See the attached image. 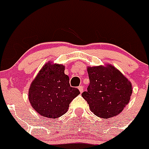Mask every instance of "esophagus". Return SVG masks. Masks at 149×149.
Instances as JSON below:
<instances>
[{
	"mask_svg": "<svg viewBox=\"0 0 149 149\" xmlns=\"http://www.w3.org/2000/svg\"><path fill=\"white\" fill-rule=\"evenodd\" d=\"M78 90H79V91L81 93H83V91H84V87H83V86H79V87H78Z\"/></svg>",
	"mask_w": 149,
	"mask_h": 149,
	"instance_id": "34e87169",
	"label": "esophagus"
}]
</instances>
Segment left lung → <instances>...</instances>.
<instances>
[{
	"instance_id": "1",
	"label": "left lung",
	"mask_w": 149,
	"mask_h": 149,
	"mask_svg": "<svg viewBox=\"0 0 149 149\" xmlns=\"http://www.w3.org/2000/svg\"><path fill=\"white\" fill-rule=\"evenodd\" d=\"M90 84L82 96L96 116L109 118L120 114L132 95L130 81L114 66L87 67Z\"/></svg>"
}]
</instances>
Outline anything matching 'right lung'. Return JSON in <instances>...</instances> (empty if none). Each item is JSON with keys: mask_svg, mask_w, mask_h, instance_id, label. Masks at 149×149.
I'll return each instance as SVG.
<instances>
[{"mask_svg": "<svg viewBox=\"0 0 149 149\" xmlns=\"http://www.w3.org/2000/svg\"><path fill=\"white\" fill-rule=\"evenodd\" d=\"M63 65L49 62L43 66L29 90L31 106L41 116L57 118L65 114L71 102L80 94L69 84Z\"/></svg>", "mask_w": 149, "mask_h": 149, "instance_id": "right-lung-1", "label": "right lung"}]
</instances>
